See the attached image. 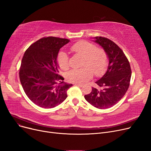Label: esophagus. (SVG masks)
<instances>
[{"label":"esophagus","mask_w":151,"mask_h":151,"mask_svg":"<svg viewBox=\"0 0 151 151\" xmlns=\"http://www.w3.org/2000/svg\"><path fill=\"white\" fill-rule=\"evenodd\" d=\"M75 85H76V86H80L81 88H82L83 86V84H79V83H75Z\"/></svg>","instance_id":"obj_1"}]
</instances>
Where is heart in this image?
<instances>
[{
  "label": "heart",
  "instance_id": "1",
  "mask_svg": "<svg viewBox=\"0 0 151 151\" xmlns=\"http://www.w3.org/2000/svg\"><path fill=\"white\" fill-rule=\"evenodd\" d=\"M70 50L77 55L83 57L82 65L78 69H73L68 72L67 79L75 83H83L91 78L92 72L95 75H99L107 65V55L104 50L96 49L93 44L88 41H80L70 46ZM58 64L62 70L68 68V58L64 52L58 56Z\"/></svg>",
  "mask_w": 151,
  "mask_h": 151
}]
</instances>
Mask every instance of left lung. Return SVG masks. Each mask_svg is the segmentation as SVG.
<instances>
[{
    "instance_id": "left-lung-1",
    "label": "left lung",
    "mask_w": 151,
    "mask_h": 151,
    "mask_svg": "<svg viewBox=\"0 0 151 151\" xmlns=\"http://www.w3.org/2000/svg\"><path fill=\"white\" fill-rule=\"evenodd\" d=\"M93 41L102 47L109 63L104 75L96 81L97 88L84 96L92 106L106 109L114 106L121 100L129 86L132 70L129 63L122 49L110 39L102 37H93Z\"/></svg>"
}]
</instances>
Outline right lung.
<instances>
[{"mask_svg":"<svg viewBox=\"0 0 151 151\" xmlns=\"http://www.w3.org/2000/svg\"><path fill=\"white\" fill-rule=\"evenodd\" d=\"M69 39L43 37L24 52L19 69V80L24 93L37 106L51 109L62 103L73 86L64 83L58 74V53Z\"/></svg>","mask_w":151,"mask_h":151,"instance_id":"right-lung-1","label":"right lung"}]
</instances>
